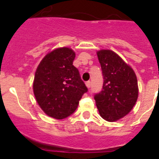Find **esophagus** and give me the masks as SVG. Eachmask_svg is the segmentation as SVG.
Listing matches in <instances>:
<instances>
[{
    "label": "esophagus",
    "instance_id": "obj_1",
    "mask_svg": "<svg viewBox=\"0 0 159 159\" xmlns=\"http://www.w3.org/2000/svg\"><path fill=\"white\" fill-rule=\"evenodd\" d=\"M86 86L88 87V88H90V87H91V82H90V81H87Z\"/></svg>",
    "mask_w": 159,
    "mask_h": 159
}]
</instances>
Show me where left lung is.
<instances>
[{"label":"left lung","mask_w":159,"mask_h":159,"mask_svg":"<svg viewBox=\"0 0 159 159\" xmlns=\"http://www.w3.org/2000/svg\"><path fill=\"white\" fill-rule=\"evenodd\" d=\"M102 69V91L94 96L99 115L108 122L117 121L132 110L139 95L135 73L111 50L97 52Z\"/></svg>","instance_id":"obj_1"}]
</instances>
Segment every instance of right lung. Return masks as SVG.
I'll use <instances>...</instances> for the list:
<instances>
[{
  "label": "right lung",
  "mask_w": 159,
  "mask_h": 159,
  "mask_svg": "<svg viewBox=\"0 0 159 159\" xmlns=\"http://www.w3.org/2000/svg\"><path fill=\"white\" fill-rule=\"evenodd\" d=\"M75 57L71 48L55 49L46 55L36 71V99L43 112L54 119H65L74 113L88 92L79 70L73 65Z\"/></svg>",
  "instance_id": "1"
}]
</instances>
